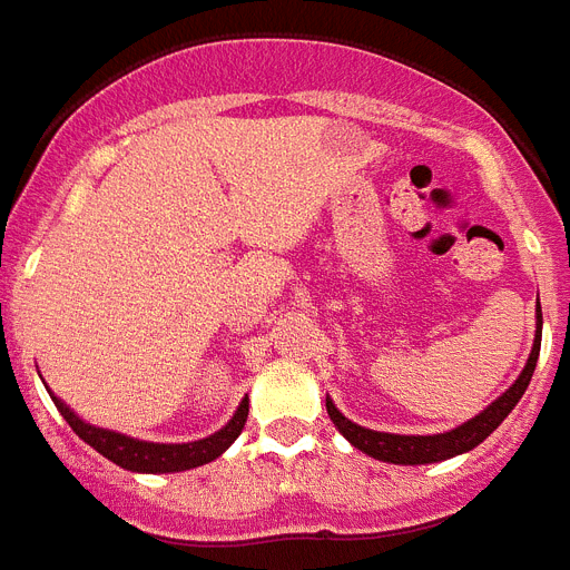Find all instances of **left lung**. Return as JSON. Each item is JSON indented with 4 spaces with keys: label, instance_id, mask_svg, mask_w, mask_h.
<instances>
[{
    "label": "left lung",
    "instance_id": "1",
    "mask_svg": "<svg viewBox=\"0 0 570 570\" xmlns=\"http://www.w3.org/2000/svg\"><path fill=\"white\" fill-rule=\"evenodd\" d=\"M539 348H541V307L535 301V340L533 351L527 357L524 368L515 377L510 390L501 392L494 397L492 404L480 410L474 419L462 421L453 430H445V433H430V436H406V433H383V430L363 428L357 421L345 419L340 413V406L333 404L331 397H325L327 415L336 424L342 436L348 439L351 445L357 451L368 453L374 460L392 462V465H430V462H442L451 460V456H460V453H469L489 439V433L501 428V421L515 410V404L521 401V395L530 386V377L535 372V363H539Z\"/></svg>",
    "mask_w": 570,
    "mask_h": 570
}]
</instances>
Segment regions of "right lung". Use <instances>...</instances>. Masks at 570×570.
Segmentation results:
<instances>
[{"instance_id":"right-lung-1","label":"right lung","mask_w":570,"mask_h":570,"mask_svg":"<svg viewBox=\"0 0 570 570\" xmlns=\"http://www.w3.org/2000/svg\"><path fill=\"white\" fill-rule=\"evenodd\" d=\"M49 390V386H46ZM55 406L58 413L67 419V424L76 430L78 436L85 439L92 451H99L105 460L117 462L119 469L137 471V474H175V471H189L198 469V465H207L216 456L228 451L237 436L243 433L245 419H248V397H243L237 406V413L230 415V421L225 428H219L216 433L205 439H196V442H146V439H134L117 433V430L96 428L90 421H85L78 413H72L52 390Z\"/></svg>"}]
</instances>
